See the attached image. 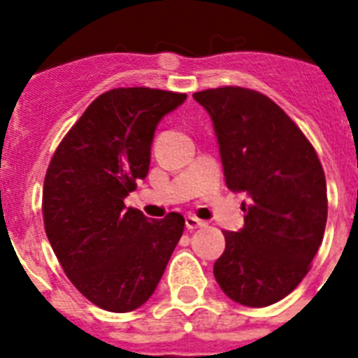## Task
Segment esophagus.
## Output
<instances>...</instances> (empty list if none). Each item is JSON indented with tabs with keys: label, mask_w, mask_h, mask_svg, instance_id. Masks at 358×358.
<instances>
[{
	"label": "esophagus",
	"mask_w": 358,
	"mask_h": 358,
	"mask_svg": "<svg viewBox=\"0 0 358 358\" xmlns=\"http://www.w3.org/2000/svg\"><path fill=\"white\" fill-rule=\"evenodd\" d=\"M185 227H187V230L201 229V227H204V221H201V219L195 217V215H187V217H185Z\"/></svg>",
	"instance_id": "34e87169"
}]
</instances>
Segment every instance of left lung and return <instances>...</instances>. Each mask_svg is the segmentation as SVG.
I'll return each mask as SVG.
<instances>
[{"label":"left lung","mask_w":358,"mask_h":358,"mask_svg":"<svg viewBox=\"0 0 358 358\" xmlns=\"http://www.w3.org/2000/svg\"><path fill=\"white\" fill-rule=\"evenodd\" d=\"M217 137L224 182L247 193L243 229L223 232L213 275L239 305L267 306L310 269L327 223V184L316 150L288 115L260 92L221 87L193 94Z\"/></svg>","instance_id":"8db88e82"}]
</instances>
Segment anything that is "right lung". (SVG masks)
I'll return each instance as SVG.
<instances>
[{
	"label": "right lung",
	"instance_id": "right-lung-1",
	"mask_svg": "<svg viewBox=\"0 0 358 358\" xmlns=\"http://www.w3.org/2000/svg\"><path fill=\"white\" fill-rule=\"evenodd\" d=\"M185 98L148 87L103 92L48 167L42 212L50 245L72 284L103 310L145 305L182 238L180 213L148 219L124 199L148 174L157 124Z\"/></svg>",
	"mask_w": 358,
	"mask_h": 358
}]
</instances>
